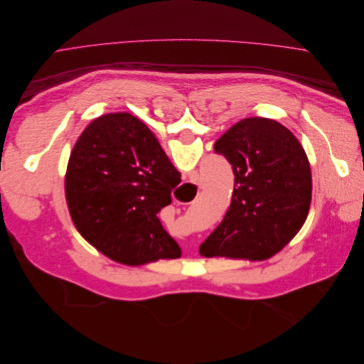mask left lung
Wrapping results in <instances>:
<instances>
[{
  "mask_svg": "<svg viewBox=\"0 0 364 364\" xmlns=\"http://www.w3.org/2000/svg\"><path fill=\"white\" fill-rule=\"evenodd\" d=\"M214 150L232 165L234 193L200 255L272 258L299 232L310 211L313 182L304 147L278 121L250 117L225 132Z\"/></svg>",
  "mask_w": 364,
  "mask_h": 364,
  "instance_id": "8db88e82",
  "label": "left lung"
}]
</instances>
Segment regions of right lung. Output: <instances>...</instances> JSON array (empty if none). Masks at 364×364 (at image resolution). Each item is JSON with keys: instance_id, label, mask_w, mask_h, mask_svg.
<instances>
[{"instance_id": "1", "label": "right lung", "mask_w": 364, "mask_h": 364, "mask_svg": "<svg viewBox=\"0 0 364 364\" xmlns=\"http://www.w3.org/2000/svg\"><path fill=\"white\" fill-rule=\"evenodd\" d=\"M181 173L153 132L127 112L95 118L75 141L65 197L75 229L126 266L182 255L158 213L171 203Z\"/></svg>"}]
</instances>
